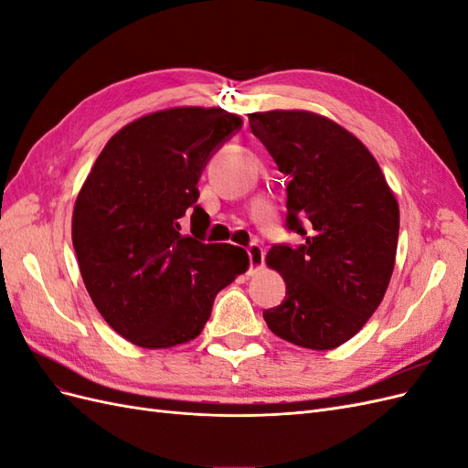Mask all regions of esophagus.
<instances>
[{
  "label": "esophagus",
  "mask_w": 468,
  "mask_h": 468,
  "mask_svg": "<svg viewBox=\"0 0 468 468\" xmlns=\"http://www.w3.org/2000/svg\"><path fill=\"white\" fill-rule=\"evenodd\" d=\"M248 253H250V261H251V271H258V269H261L263 263H265L263 248L258 246V244H251L248 248Z\"/></svg>",
  "instance_id": "obj_1"
}]
</instances>
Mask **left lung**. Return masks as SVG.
Returning a JSON list of instances; mask_svg holds the SVG:
<instances>
[{
  "label": "left lung",
  "mask_w": 468,
  "mask_h": 468,
  "mask_svg": "<svg viewBox=\"0 0 468 468\" xmlns=\"http://www.w3.org/2000/svg\"><path fill=\"white\" fill-rule=\"evenodd\" d=\"M251 133L287 186V229L299 248L273 246L267 265L287 285L263 318L275 335L334 349L378 308L392 277L400 208L373 154L328 117L310 111L250 112Z\"/></svg>",
  "instance_id": "8db88e82"
}]
</instances>
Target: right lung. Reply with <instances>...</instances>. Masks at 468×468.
<instances>
[{
	"instance_id": "add662e5",
	"label": "right lung",
	"mask_w": 468,
	"mask_h": 468,
	"mask_svg": "<svg viewBox=\"0 0 468 468\" xmlns=\"http://www.w3.org/2000/svg\"><path fill=\"white\" fill-rule=\"evenodd\" d=\"M239 126L220 107L150 112L109 138L78 193L72 242L81 279L99 314L138 347L191 342L217 292L248 271L246 250L203 242L208 215L195 205L208 158ZM186 211L201 235L180 234Z\"/></svg>"
}]
</instances>
